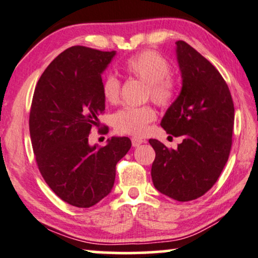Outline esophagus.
<instances>
[{
	"label": "esophagus",
	"mask_w": 258,
	"mask_h": 258,
	"mask_svg": "<svg viewBox=\"0 0 258 258\" xmlns=\"http://www.w3.org/2000/svg\"><path fill=\"white\" fill-rule=\"evenodd\" d=\"M132 143H133V147H139L140 145H142V143H143V140L136 139V137H133Z\"/></svg>",
	"instance_id": "obj_1"
}]
</instances>
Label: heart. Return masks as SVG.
Returning <instances> with one entry per match:
<instances>
[{"instance_id": "b5f03b06", "label": "heart", "mask_w": 258, "mask_h": 258, "mask_svg": "<svg viewBox=\"0 0 258 258\" xmlns=\"http://www.w3.org/2000/svg\"><path fill=\"white\" fill-rule=\"evenodd\" d=\"M128 75L136 77L146 83L150 96L156 104L166 106L173 100L175 84L170 77L168 61L158 53L152 51L141 52L130 56L124 63ZM102 92L106 102H118L121 84L115 76L110 75L103 80ZM156 118V112L150 105L126 106L115 115L113 123L118 133L133 136H143L148 132V124Z\"/></svg>"}]
</instances>
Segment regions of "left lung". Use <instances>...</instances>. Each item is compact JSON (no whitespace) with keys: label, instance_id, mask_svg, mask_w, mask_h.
<instances>
[{"label":"left lung","instance_id":"left-lung-1","mask_svg":"<svg viewBox=\"0 0 258 258\" xmlns=\"http://www.w3.org/2000/svg\"><path fill=\"white\" fill-rule=\"evenodd\" d=\"M182 88L161 121L167 134L182 136L176 149L149 140L155 150V188L178 202L205 195L218 180L232 145L235 108L223 77L185 41L175 42Z\"/></svg>","mask_w":258,"mask_h":258}]
</instances>
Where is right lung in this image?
<instances>
[{
	"instance_id": "add662e5",
	"label": "right lung",
	"mask_w": 258,
	"mask_h": 258,
	"mask_svg": "<svg viewBox=\"0 0 258 258\" xmlns=\"http://www.w3.org/2000/svg\"><path fill=\"white\" fill-rule=\"evenodd\" d=\"M115 51L73 46L56 56L36 84L29 133L43 180L65 203L91 207L111 192L116 165L132 147L128 137H111L104 147L89 145L105 110L102 73Z\"/></svg>"
}]
</instances>
